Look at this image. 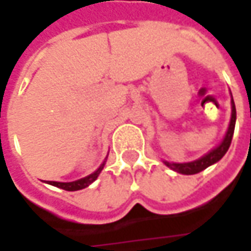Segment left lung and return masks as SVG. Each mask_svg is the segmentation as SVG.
<instances>
[{"label": "left lung", "instance_id": "left-lung-1", "mask_svg": "<svg viewBox=\"0 0 251 251\" xmlns=\"http://www.w3.org/2000/svg\"><path fill=\"white\" fill-rule=\"evenodd\" d=\"M235 123H236V107H235V101L232 99V117H230V124L229 128L226 131V135L224 141L218 145L215 150H212L211 152H208L205 156L200 158L198 160L194 162H188V163H172V162H165V165L170 168L172 170L181 173V175H196L202 172L204 169H207L208 166L217 163L218 160L222 159V156L225 155L230 147L232 142V137H233V131H235Z\"/></svg>", "mask_w": 251, "mask_h": 251}]
</instances>
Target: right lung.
I'll use <instances>...</instances> for the list:
<instances>
[{"label":"right lung","instance_id":"1","mask_svg":"<svg viewBox=\"0 0 251 251\" xmlns=\"http://www.w3.org/2000/svg\"><path fill=\"white\" fill-rule=\"evenodd\" d=\"M104 166V163L101 165L100 168L98 169L96 172H93L92 175H89L88 177L81 178V180H76V181H71V183H60V181H49V184H51V186H55V187L58 188H63V190H67V191H76V190H82V188L88 187L89 184H92L98 176H99V173L101 172V169Z\"/></svg>","mask_w":251,"mask_h":251}]
</instances>
